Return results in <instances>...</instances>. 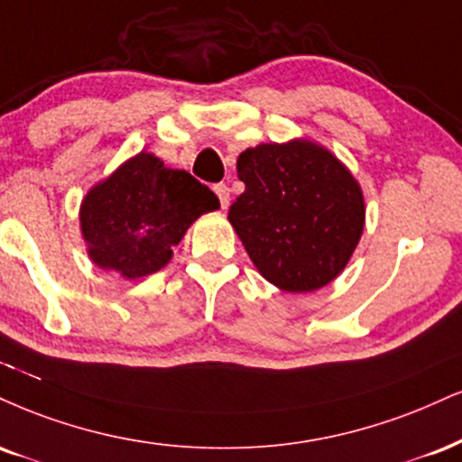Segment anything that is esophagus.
<instances>
[{
  "instance_id": "1",
  "label": "esophagus",
  "mask_w": 462,
  "mask_h": 462,
  "mask_svg": "<svg viewBox=\"0 0 462 462\" xmlns=\"http://www.w3.org/2000/svg\"><path fill=\"white\" fill-rule=\"evenodd\" d=\"M213 189H215L217 198H219L221 208H227V204H230V189H227L226 185H215Z\"/></svg>"
}]
</instances>
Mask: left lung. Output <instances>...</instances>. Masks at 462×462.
Segmentation results:
<instances>
[{"label": "left lung", "mask_w": 462, "mask_h": 462, "mask_svg": "<svg viewBox=\"0 0 462 462\" xmlns=\"http://www.w3.org/2000/svg\"><path fill=\"white\" fill-rule=\"evenodd\" d=\"M245 191L227 213L258 273L286 292H314L342 273L365 224L351 170L312 140L238 154Z\"/></svg>", "instance_id": "left-lung-1"}]
</instances>
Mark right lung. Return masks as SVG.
Here are the masks:
<instances>
[{
  "instance_id": "1",
  "label": "right lung",
  "mask_w": 462,
  "mask_h": 462,
  "mask_svg": "<svg viewBox=\"0 0 462 462\" xmlns=\"http://www.w3.org/2000/svg\"><path fill=\"white\" fill-rule=\"evenodd\" d=\"M217 208L207 185L142 150L86 193L79 226L98 269L140 280L163 269L189 226Z\"/></svg>"
}]
</instances>
